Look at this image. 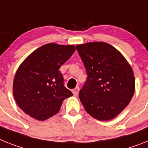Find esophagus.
I'll return each instance as SVG.
<instances>
[{"mask_svg": "<svg viewBox=\"0 0 148 148\" xmlns=\"http://www.w3.org/2000/svg\"><path fill=\"white\" fill-rule=\"evenodd\" d=\"M79 90H80V88H79V87L75 88H74V89H73V95H75V96H77V95H78V94H79Z\"/></svg>", "mask_w": 148, "mask_h": 148, "instance_id": "obj_1", "label": "esophagus"}]
</instances>
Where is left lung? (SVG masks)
<instances>
[{"instance_id": "1", "label": "left lung", "mask_w": 148, "mask_h": 148, "mask_svg": "<svg viewBox=\"0 0 148 148\" xmlns=\"http://www.w3.org/2000/svg\"><path fill=\"white\" fill-rule=\"evenodd\" d=\"M76 49L87 73L79 99L89 115L113 119L125 109L135 92L131 66L119 51L105 42L79 45Z\"/></svg>"}]
</instances>
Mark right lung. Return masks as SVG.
Here are the masks:
<instances>
[{"mask_svg": "<svg viewBox=\"0 0 148 148\" xmlns=\"http://www.w3.org/2000/svg\"><path fill=\"white\" fill-rule=\"evenodd\" d=\"M75 51L74 45L50 43L33 51L17 69L13 96L26 114L43 121L57 114L63 101L73 96L59 69Z\"/></svg>", "mask_w": 148, "mask_h": 148, "instance_id": "right-lung-1", "label": "right lung"}]
</instances>
